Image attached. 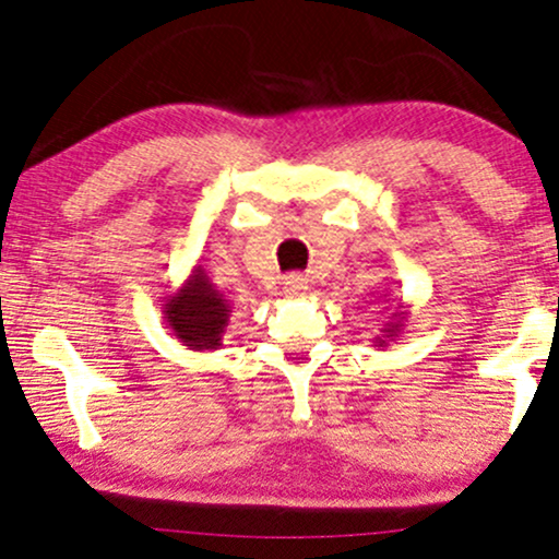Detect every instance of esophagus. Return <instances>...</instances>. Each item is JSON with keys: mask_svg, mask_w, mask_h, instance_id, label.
I'll use <instances>...</instances> for the list:
<instances>
[{"mask_svg": "<svg viewBox=\"0 0 559 559\" xmlns=\"http://www.w3.org/2000/svg\"><path fill=\"white\" fill-rule=\"evenodd\" d=\"M306 290H309V281L304 276H298V273H290V276L283 278V294L296 298V296H304Z\"/></svg>", "mask_w": 559, "mask_h": 559, "instance_id": "34e87169", "label": "esophagus"}]
</instances>
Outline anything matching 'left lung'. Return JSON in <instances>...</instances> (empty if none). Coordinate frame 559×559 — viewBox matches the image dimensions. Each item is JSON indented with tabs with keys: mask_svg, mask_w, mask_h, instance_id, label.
Returning <instances> with one entry per match:
<instances>
[{
	"mask_svg": "<svg viewBox=\"0 0 559 559\" xmlns=\"http://www.w3.org/2000/svg\"><path fill=\"white\" fill-rule=\"evenodd\" d=\"M384 301H390L388 294H384ZM392 301H395V298H392ZM405 309H407V306H403V301H397L395 313H392L388 324L380 329L382 336H374V347H388V342L395 340V336L400 334V329H403L405 321H407V311Z\"/></svg>",
	"mask_w": 559,
	"mask_h": 559,
	"instance_id": "8db88e82",
	"label": "left lung"
}]
</instances>
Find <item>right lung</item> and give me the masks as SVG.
<instances>
[{
  "instance_id": "obj_1",
  "label": "right lung",
  "mask_w": 559,
  "mask_h": 559,
  "mask_svg": "<svg viewBox=\"0 0 559 559\" xmlns=\"http://www.w3.org/2000/svg\"><path fill=\"white\" fill-rule=\"evenodd\" d=\"M162 309L167 329L194 352L219 349L233 313L230 301L219 294L202 265H194L190 278L167 296Z\"/></svg>"
}]
</instances>
